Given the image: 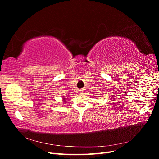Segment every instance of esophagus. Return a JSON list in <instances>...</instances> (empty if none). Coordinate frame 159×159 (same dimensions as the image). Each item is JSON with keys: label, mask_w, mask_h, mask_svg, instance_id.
Returning a JSON list of instances; mask_svg holds the SVG:
<instances>
[{"label": "esophagus", "mask_w": 159, "mask_h": 159, "mask_svg": "<svg viewBox=\"0 0 159 159\" xmlns=\"http://www.w3.org/2000/svg\"><path fill=\"white\" fill-rule=\"evenodd\" d=\"M80 91L81 92V93H82L83 92H84V89H81L80 90Z\"/></svg>", "instance_id": "obj_1"}]
</instances>
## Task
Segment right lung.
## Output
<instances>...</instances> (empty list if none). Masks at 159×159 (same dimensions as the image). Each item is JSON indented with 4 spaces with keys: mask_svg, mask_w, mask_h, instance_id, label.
<instances>
[{
    "mask_svg": "<svg viewBox=\"0 0 159 159\" xmlns=\"http://www.w3.org/2000/svg\"><path fill=\"white\" fill-rule=\"evenodd\" d=\"M63 99H64V100H66V98H63Z\"/></svg>",
    "mask_w": 159,
    "mask_h": 159,
    "instance_id": "obj_1",
    "label": "right lung"
}]
</instances>
